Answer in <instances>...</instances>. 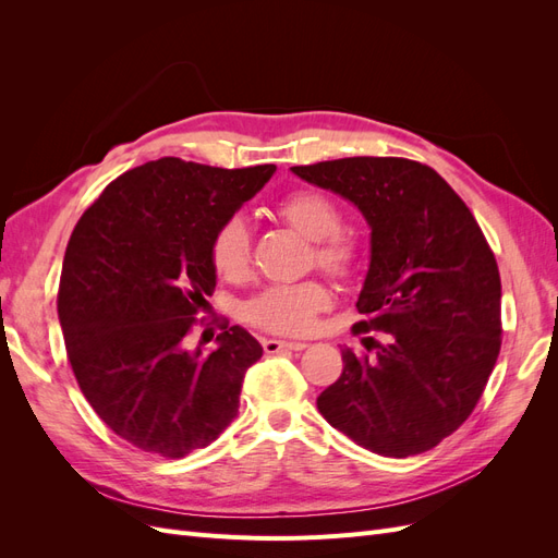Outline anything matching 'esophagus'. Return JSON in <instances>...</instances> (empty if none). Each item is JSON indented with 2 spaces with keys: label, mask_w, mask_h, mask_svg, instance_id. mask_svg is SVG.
I'll use <instances>...</instances> for the list:
<instances>
[{
  "label": "esophagus",
  "mask_w": 558,
  "mask_h": 558,
  "mask_svg": "<svg viewBox=\"0 0 558 558\" xmlns=\"http://www.w3.org/2000/svg\"><path fill=\"white\" fill-rule=\"evenodd\" d=\"M265 353H279V351H302L307 349L305 342H286V340H275V337H265L263 340Z\"/></svg>",
  "instance_id": "1"
}]
</instances>
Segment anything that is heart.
<instances>
[{
	"mask_svg": "<svg viewBox=\"0 0 558 558\" xmlns=\"http://www.w3.org/2000/svg\"><path fill=\"white\" fill-rule=\"evenodd\" d=\"M279 216L314 242L316 263L332 275L347 277L359 267L361 244L342 232V214L335 202L318 191H295L279 202ZM216 272L242 281L251 272V230L242 216H232L216 232L211 244ZM330 295L316 281L272 286L246 305V318L265 330L302 335L312 330L316 314L328 307Z\"/></svg>",
	"mask_w": 558,
	"mask_h": 558,
	"instance_id": "obj_1",
	"label": "heart"
}]
</instances>
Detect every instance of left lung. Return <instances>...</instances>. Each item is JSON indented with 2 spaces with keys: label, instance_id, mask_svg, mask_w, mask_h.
<instances>
[{
  "label": "left lung",
  "instance_id": "obj_1",
  "mask_svg": "<svg viewBox=\"0 0 558 558\" xmlns=\"http://www.w3.org/2000/svg\"><path fill=\"white\" fill-rule=\"evenodd\" d=\"M349 199L369 226L361 324L375 359L342 349L344 369L316 398L328 424L379 456L440 445L475 410L500 351V275L465 202L404 158H342L291 167ZM365 347L375 337H363Z\"/></svg>",
  "mask_w": 558,
  "mask_h": 558
}]
</instances>
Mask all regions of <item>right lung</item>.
<instances>
[{
	"mask_svg": "<svg viewBox=\"0 0 558 558\" xmlns=\"http://www.w3.org/2000/svg\"><path fill=\"white\" fill-rule=\"evenodd\" d=\"M275 172L150 160L111 181L76 223L58 293L66 356L97 416L130 445L181 459L238 416L263 347L242 326L214 351L189 349L185 335L216 286V232Z\"/></svg>",
	"mask_w": 558,
	"mask_h": 558,
	"instance_id": "1",
	"label": "right lung"
}]
</instances>
